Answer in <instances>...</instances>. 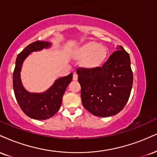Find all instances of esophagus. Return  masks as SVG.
I'll use <instances>...</instances> for the list:
<instances>
[{
    "label": "esophagus",
    "instance_id": "1",
    "mask_svg": "<svg viewBox=\"0 0 157 157\" xmlns=\"http://www.w3.org/2000/svg\"><path fill=\"white\" fill-rule=\"evenodd\" d=\"M77 78H78V75L76 72L73 74V80H77Z\"/></svg>",
    "mask_w": 157,
    "mask_h": 157
}]
</instances>
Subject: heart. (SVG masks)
Here are the masks:
<instances>
[{
    "label": "heart",
    "instance_id": "heart-1",
    "mask_svg": "<svg viewBox=\"0 0 157 157\" xmlns=\"http://www.w3.org/2000/svg\"><path fill=\"white\" fill-rule=\"evenodd\" d=\"M107 55V48L94 41H89L81 45L75 51L76 57L81 58V65L89 69L100 67L105 61Z\"/></svg>",
    "mask_w": 157,
    "mask_h": 157
}]
</instances>
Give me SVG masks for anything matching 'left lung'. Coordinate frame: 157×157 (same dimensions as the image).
Here are the masks:
<instances>
[{"mask_svg": "<svg viewBox=\"0 0 157 157\" xmlns=\"http://www.w3.org/2000/svg\"><path fill=\"white\" fill-rule=\"evenodd\" d=\"M101 67L78 68L83 107L94 116L109 117L124 109L133 84L129 55L121 46Z\"/></svg>", "mask_w": 157, "mask_h": 157, "instance_id": "left-lung-1", "label": "left lung"}]
</instances>
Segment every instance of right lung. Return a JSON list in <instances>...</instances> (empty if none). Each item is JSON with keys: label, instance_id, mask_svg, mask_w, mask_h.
Segmentation results:
<instances>
[{"label": "right lung", "instance_id": "1", "mask_svg": "<svg viewBox=\"0 0 157 157\" xmlns=\"http://www.w3.org/2000/svg\"><path fill=\"white\" fill-rule=\"evenodd\" d=\"M51 43L36 41L28 45L18 54L13 72V88L15 97L20 108L30 118L36 120H45L52 117L60 109L62 98L68 85L72 80V73L60 77L44 93H30L22 86L20 71L24 60L31 52L48 48Z\"/></svg>", "mask_w": 157, "mask_h": 157}]
</instances>
